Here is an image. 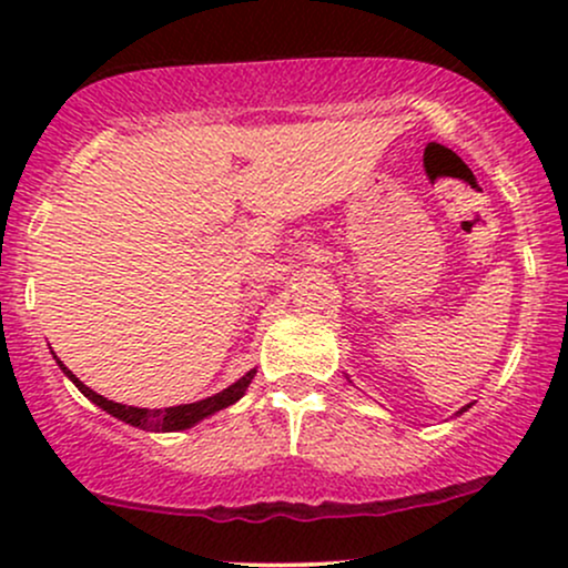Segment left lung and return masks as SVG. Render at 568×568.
<instances>
[{"instance_id": "1", "label": "left lung", "mask_w": 568, "mask_h": 568, "mask_svg": "<svg viewBox=\"0 0 568 568\" xmlns=\"http://www.w3.org/2000/svg\"><path fill=\"white\" fill-rule=\"evenodd\" d=\"M470 406H473V403H470ZM470 406H465V408H459V410H456V414H462V410H467V408H470Z\"/></svg>"}]
</instances>
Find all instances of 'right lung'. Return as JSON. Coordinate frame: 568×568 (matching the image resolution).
I'll return each instance as SVG.
<instances>
[{"label":"right lung","instance_id":"obj_1","mask_svg":"<svg viewBox=\"0 0 568 568\" xmlns=\"http://www.w3.org/2000/svg\"><path fill=\"white\" fill-rule=\"evenodd\" d=\"M58 366H61L63 374L74 382V387L80 389L88 400H93L98 408H103L106 414H112L114 419L125 422V425L146 429V433H179V429L194 427L197 422L216 414V410H224V408H230L232 403H237L240 397L245 395L247 384H251L253 376H256V368H251L243 379H237L226 389H221V393L205 397V400H197V403H184V406H171V408H135V406H122V403H114V400H109V397L93 393V389L77 379V376L71 374V371L63 366L61 361H58Z\"/></svg>","mask_w":568,"mask_h":568}]
</instances>
